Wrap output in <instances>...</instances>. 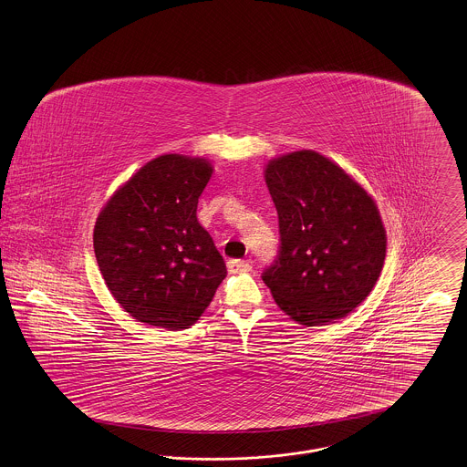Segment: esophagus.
I'll list each match as a JSON object with an SVG mask.
<instances>
[{"label":"esophagus","mask_w":467,"mask_h":467,"mask_svg":"<svg viewBox=\"0 0 467 467\" xmlns=\"http://www.w3.org/2000/svg\"><path fill=\"white\" fill-rule=\"evenodd\" d=\"M227 270L229 274H248L252 270V265L248 261H238V259H233L227 263Z\"/></svg>","instance_id":"esophagus-1"}]
</instances>
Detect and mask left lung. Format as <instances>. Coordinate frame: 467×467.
Segmentation results:
<instances>
[{
  "label": "left lung",
  "instance_id": "8db88e82",
  "mask_svg": "<svg viewBox=\"0 0 467 467\" xmlns=\"http://www.w3.org/2000/svg\"><path fill=\"white\" fill-rule=\"evenodd\" d=\"M280 227V255L263 280L303 327L346 317L374 289L386 229L374 197L328 157L300 150L265 165Z\"/></svg>",
  "mask_w": 467,
  "mask_h": 467
}]
</instances>
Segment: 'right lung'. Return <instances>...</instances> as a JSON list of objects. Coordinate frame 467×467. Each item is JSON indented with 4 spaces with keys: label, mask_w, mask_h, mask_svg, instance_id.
<instances>
[{
    "label": "right lung",
    "mask_w": 467,
    "mask_h": 467,
    "mask_svg": "<svg viewBox=\"0 0 467 467\" xmlns=\"http://www.w3.org/2000/svg\"><path fill=\"white\" fill-rule=\"evenodd\" d=\"M212 161L165 153L121 183L93 229L95 257L112 298L144 325L191 328L225 278V263L197 222Z\"/></svg>",
    "instance_id": "1"
}]
</instances>
